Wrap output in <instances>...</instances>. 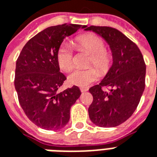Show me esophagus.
I'll return each instance as SVG.
<instances>
[{
  "mask_svg": "<svg viewBox=\"0 0 157 157\" xmlns=\"http://www.w3.org/2000/svg\"><path fill=\"white\" fill-rule=\"evenodd\" d=\"M80 90H81V91H82V92H86V91H87V90H88V88L81 87V88H80Z\"/></svg>",
  "mask_w": 157,
  "mask_h": 157,
  "instance_id": "34e87169",
  "label": "esophagus"
}]
</instances>
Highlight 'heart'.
I'll use <instances>...</instances> for the list:
<instances>
[{
	"label": "heart",
	"mask_w": 157,
	"mask_h": 157,
	"mask_svg": "<svg viewBox=\"0 0 157 157\" xmlns=\"http://www.w3.org/2000/svg\"><path fill=\"white\" fill-rule=\"evenodd\" d=\"M75 46L79 50H84L90 54V65H93L101 72H105L110 67L111 58L105 52L103 40L94 35H82L75 39ZM56 61L64 71H69L73 67V50L64 43L57 50ZM97 70L90 67L86 70L75 69L68 75V82L72 86L86 87L98 79Z\"/></svg>",
	"instance_id": "obj_1"
}]
</instances>
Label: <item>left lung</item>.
<instances>
[{
	"instance_id": "left-lung-1",
	"label": "left lung",
	"mask_w": 157,
	"mask_h": 157,
	"mask_svg": "<svg viewBox=\"0 0 157 157\" xmlns=\"http://www.w3.org/2000/svg\"><path fill=\"white\" fill-rule=\"evenodd\" d=\"M93 31L108 44L112 65L99 85L89 89L93 101L88 109L90 121L101 127H115L131 117L145 89L146 64L138 46L117 29L94 26ZM109 86L111 90H102Z\"/></svg>"
}]
</instances>
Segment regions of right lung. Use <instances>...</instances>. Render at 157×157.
I'll return each mask as SVG.
<instances>
[{
	"instance_id": "right-lung-1",
	"label": "right lung",
	"mask_w": 157,
	"mask_h": 157,
	"mask_svg": "<svg viewBox=\"0 0 157 157\" xmlns=\"http://www.w3.org/2000/svg\"><path fill=\"white\" fill-rule=\"evenodd\" d=\"M85 27L73 24L47 27L27 41L17 59L15 88L20 105L40 128H63L71 107L82 95L76 86L58 91L67 77L60 71L56 52L66 37Z\"/></svg>"
}]
</instances>
